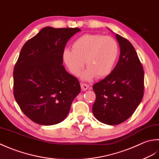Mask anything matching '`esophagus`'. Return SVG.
<instances>
[{
  "instance_id": "obj_1",
  "label": "esophagus",
  "mask_w": 159,
  "mask_h": 159,
  "mask_svg": "<svg viewBox=\"0 0 159 159\" xmlns=\"http://www.w3.org/2000/svg\"><path fill=\"white\" fill-rule=\"evenodd\" d=\"M81 88H82V90H84V91H85V90H86L87 89H89V86L88 85V84H86L82 83V84H81Z\"/></svg>"
}]
</instances>
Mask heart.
<instances>
[{"label":"heart","instance_id":"obj_1","mask_svg":"<svg viewBox=\"0 0 159 159\" xmlns=\"http://www.w3.org/2000/svg\"><path fill=\"white\" fill-rule=\"evenodd\" d=\"M73 50L65 48L62 59L73 75H78L84 67V80H90L95 76L103 78L111 73L119 54V46L115 38L99 34H84L72 44Z\"/></svg>","mask_w":159,"mask_h":159}]
</instances>
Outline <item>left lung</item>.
Wrapping results in <instances>:
<instances>
[{"mask_svg": "<svg viewBox=\"0 0 159 159\" xmlns=\"http://www.w3.org/2000/svg\"><path fill=\"white\" fill-rule=\"evenodd\" d=\"M120 56L111 73L93 86L96 99L95 118L107 125L121 124L130 117L141 103L144 91V70L135 48L116 34Z\"/></svg>", "mask_w": 159, "mask_h": 159, "instance_id": "1", "label": "left lung"}]
</instances>
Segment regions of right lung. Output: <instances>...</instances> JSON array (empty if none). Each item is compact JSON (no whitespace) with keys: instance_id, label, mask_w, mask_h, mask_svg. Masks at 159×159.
<instances>
[{"instance_id":"add662e5","label":"right lung","mask_w":159,"mask_h":159,"mask_svg":"<svg viewBox=\"0 0 159 159\" xmlns=\"http://www.w3.org/2000/svg\"><path fill=\"white\" fill-rule=\"evenodd\" d=\"M79 28L47 27L23 45L14 69V95L22 112L38 124L62 121L81 91L62 65L68 40Z\"/></svg>"}]
</instances>
